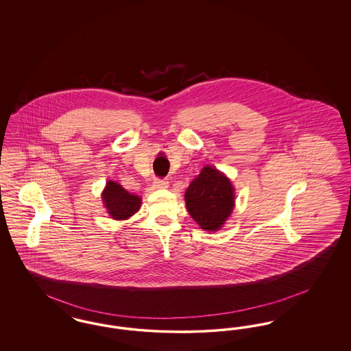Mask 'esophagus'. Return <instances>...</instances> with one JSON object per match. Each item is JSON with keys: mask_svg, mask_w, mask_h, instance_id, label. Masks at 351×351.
Listing matches in <instances>:
<instances>
[{"mask_svg": "<svg viewBox=\"0 0 351 351\" xmlns=\"http://www.w3.org/2000/svg\"><path fill=\"white\" fill-rule=\"evenodd\" d=\"M168 185H169V182H168L167 179H156L154 182V186L156 189H166V188H168Z\"/></svg>", "mask_w": 351, "mask_h": 351, "instance_id": "34e87169", "label": "esophagus"}]
</instances>
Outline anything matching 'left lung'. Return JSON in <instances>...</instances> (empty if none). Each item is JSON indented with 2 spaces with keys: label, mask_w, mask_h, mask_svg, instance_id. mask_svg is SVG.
<instances>
[{
  "label": "left lung",
  "mask_w": 351,
  "mask_h": 351,
  "mask_svg": "<svg viewBox=\"0 0 351 351\" xmlns=\"http://www.w3.org/2000/svg\"><path fill=\"white\" fill-rule=\"evenodd\" d=\"M186 210L206 232L222 228L234 209V186L218 169L205 166L185 191Z\"/></svg>",
  "instance_id": "left-lung-1"
}]
</instances>
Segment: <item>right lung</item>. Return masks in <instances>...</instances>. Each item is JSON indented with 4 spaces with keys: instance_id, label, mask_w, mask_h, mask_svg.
Here are the masks:
<instances>
[{
    "instance_id": "right-lung-1",
    "label": "right lung",
    "mask_w": 351,
    "mask_h": 351,
    "mask_svg": "<svg viewBox=\"0 0 351 351\" xmlns=\"http://www.w3.org/2000/svg\"><path fill=\"white\" fill-rule=\"evenodd\" d=\"M102 201L109 216L114 219H128L141 208V197L129 193L122 185L109 180L102 192Z\"/></svg>"
}]
</instances>
